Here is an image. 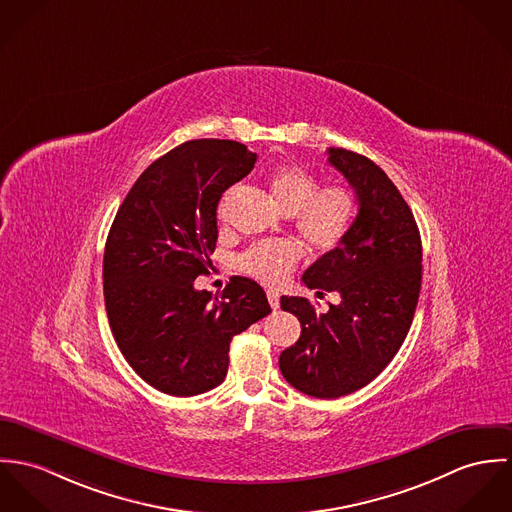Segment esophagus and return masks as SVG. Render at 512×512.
I'll return each mask as SVG.
<instances>
[{"mask_svg":"<svg viewBox=\"0 0 512 512\" xmlns=\"http://www.w3.org/2000/svg\"><path fill=\"white\" fill-rule=\"evenodd\" d=\"M267 298H269V304L273 310L279 308V292L277 290H267Z\"/></svg>","mask_w":512,"mask_h":512,"instance_id":"34e87169","label":"esophagus"}]
</instances>
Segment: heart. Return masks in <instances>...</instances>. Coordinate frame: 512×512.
<instances>
[{"mask_svg":"<svg viewBox=\"0 0 512 512\" xmlns=\"http://www.w3.org/2000/svg\"><path fill=\"white\" fill-rule=\"evenodd\" d=\"M269 188L284 212L294 214V226L306 245L318 253L336 249L355 218V198L340 184L320 186L314 172L300 165H279L269 176ZM300 259V247L288 239L251 245L239 267L265 283H281Z\"/></svg>","mask_w":512,"mask_h":512,"instance_id":"1","label":"heart"}]
</instances>
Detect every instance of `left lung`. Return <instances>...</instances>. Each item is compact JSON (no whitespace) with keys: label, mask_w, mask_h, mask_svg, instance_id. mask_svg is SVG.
<instances>
[{"label":"left lung","mask_w":512,"mask_h":512,"mask_svg":"<svg viewBox=\"0 0 512 512\" xmlns=\"http://www.w3.org/2000/svg\"><path fill=\"white\" fill-rule=\"evenodd\" d=\"M328 161L357 196V216L340 245L312 263L308 288L338 292L318 314L308 298L283 296L300 320V338L279 357L284 379L304 395L338 398L369 385L406 338L422 284V241L393 180L371 159L328 149Z\"/></svg>","instance_id":"8db88e82"}]
</instances>
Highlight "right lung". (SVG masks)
I'll list each match as a JSON object with an SVG mask.
<instances>
[{"instance_id":"obj_1","label":"right lung","mask_w":512,"mask_h":512,"mask_svg":"<svg viewBox=\"0 0 512 512\" xmlns=\"http://www.w3.org/2000/svg\"><path fill=\"white\" fill-rule=\"evenodd\" d=\"M257 155L228 139H194L149 165L115 214L104 251V300L133 371L172 397L218 387L229 343L271 312L265 290L231 277L222 294L194 286L218 241V202Z\"/></svg>"}]
</instances>
